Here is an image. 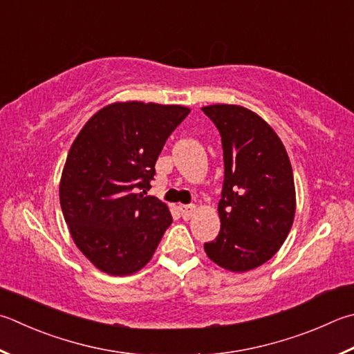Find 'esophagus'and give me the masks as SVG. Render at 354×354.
Instances as JSON below:
<instances>
[{
    "label": "esophagus",
    "mask_w": 354,
    "mask_h": 354,
    "mask_svg": "<svg viewBox=\"0 0 354 354\" xmlns=\"http://www.w3.org/2000/svg\"><path fill=\"white\" fill-rule=\"evenodd\" d=\"M178 209H180V214H182L183 218H191L196 211V206L194 205H180Z\"/></svg>",
    "instance_id": "esophagus-1"
}]
</instances>
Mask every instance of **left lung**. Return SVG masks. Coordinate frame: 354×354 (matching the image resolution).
I'll return each instance as SVG.
<instances>
[{"instance_id":"1","label":"left lung","mask_w":354,"mask_h":354,"mask_svg":"<svg viewBox=\"0 0 354 354\" xmlns=\"http://www.w3.org/2000/svg\"><path fill=\"white\" fill-rule=\"evenodd\" d=\"M222 137L225 178L220 232L205 251L228 271L257 268L276 254L296 212L288 154L271 126L236 104L205 106Z\"/></svg>"}]
</instances>
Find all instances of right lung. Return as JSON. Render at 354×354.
I'll use <instances>...</instances> for the list:
<instances>
[{"label": "right lung", "mask_w": 354, "mask_h": 354, "mask_svg": "<svg viewBox=\"0 0 354 354\" xmlns=\"http://www.w3.org/2000/svg\"><path fill=\"white\" fill-rule=\"evenodd\" d=\"M188 114L177 104L114 103L72 143L59 203L73 242L98 270L128 276L154 254L172 217L163 202L145 194L166 140Z\"/></svg>", "instance_id": "obj_1"}]
</instances>
